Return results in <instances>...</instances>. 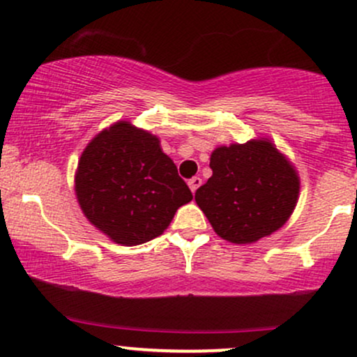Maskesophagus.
I'll use <instances>...</instances> for the list:
<instances>
[{
  "mask_svg": "<svg viewBox=\"0 0 357 357\" xmlns=\"http://www.w3.org/2000/svg\"><path fill=\"white\" fill-rule=\"evenodd\" d=\"M188 184H190V190L192 192H196V190L202 186V178H199V176H195V178H191L190 181H188Z\"/></svg>",
  "mask_w": 357,
  "mask_h": 357,
  "instance_id": "obj_1",
  "label": "esophagus"
}]
</instances>
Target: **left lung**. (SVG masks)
I'll return each mask as SVG.
<instances>
[{"mask_svg":"<svg viewBox=\"0 0 357 357\" xmlns=\"http://www.w3.org/2000/svg\"><path fill=\"white\" fill-rule=\"evenodd\" d=\"M213 176L195 199L213 230L231 243H253L289 220L298 198V178L268 141L221 146L210 159Z\"/></svg>","mask_w":357,"mask_h":357,"instance_id":"obj_1","label":"left lung"}]
</instances>
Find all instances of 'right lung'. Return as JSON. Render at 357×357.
Segmentation results:
<instances>
[{"label": "right lung", "instance_id": "right-lung-1", "mask_svg": "<svg viewBox=\"0 0 357 357\" xmlns=\"http://www.w3.org/2000/svg\"><path fill=\"white\" fill-rule=\"evenodd\" d=\"M75 192L90 223L126 247L162 235L176 210L192 199L159 139L124 121L85 147Z\"/></svg>", "mask_w": 357, "mask_h": 357}]
</instances>
